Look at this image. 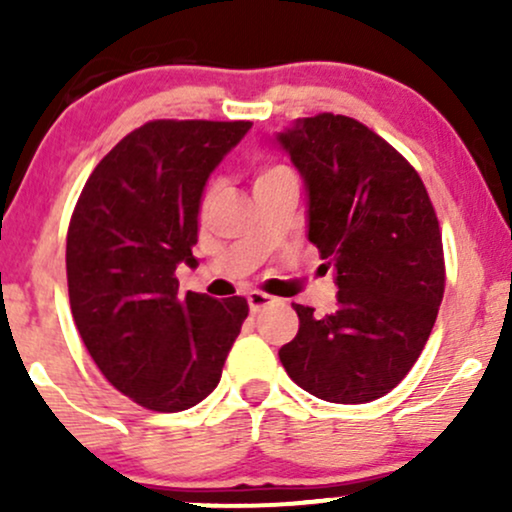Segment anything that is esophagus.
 Returning a JSON list of instances; mask_svg holds the SVG:
<instances>
[{"mask_svg":"<svg viewBox=\"0 0 512 512\" xmlns=\"http://www.w3.org/2000/svg\"><path fill=\"white\" fill-rule=\"evenodd\" d=\"M269 303H272V296H267V293H262V291H250L248 293L250 313H260V310L267 308Z\"/></svg>","mask_w":512,"mask_h":512,"instance_id":"obj_1","label":"esophagus"}]
</instances>
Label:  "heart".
Instances as JSON below:
<instances>
[{"label": "heart", "instance_id": "heart-1", "mask_svg": "<svg viewBox=\"0 0 512 512\" xmlns=\"http://www.w3.org/2000/svg\"><path fill=\"white\" fill-rule=\"evenodd\" d=\"M279 173H286V168H284V166H276V163H264V166L257 168L255 182H262V180H267V178H274V175H279Z\"/></svg>", "mask_w": 512, "mask_h": 512}]
</instances>
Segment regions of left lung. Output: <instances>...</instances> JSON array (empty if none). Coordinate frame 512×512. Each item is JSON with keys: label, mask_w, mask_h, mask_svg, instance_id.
<instances>
[{"label": "left lung", "mask_w": 512, "mask_h": 512, "mask_svg": "<svg viewBox=\"0 0 512 512\" xmlns=\"http://www.w3.org/2000/svg\"><path fill=\"white\" fill-rule=\"evenodd\" d=\"M276 144L301 173L308 240L339 289L327 315L293 305L301 327L279 358L310 395L373 402L402 383L438 317L445 262L436 211L407 158L354 117H301Z\"/></svg>", "instance_id": "1"}]
</instances>
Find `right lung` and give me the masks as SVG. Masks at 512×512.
<instances>
[{"instance_id":"obj_1","label":"right lung","mask_w":512,"mask_h":512,"mask_svg":"<svg viewBox=\"0 0 512 512\" xmlns=\"http://www.w3.org/2000/svg\"><path fill=\"white\" fill-rule=\"evenodd\" d=\"M250 127L146 122L98 163L76 202L67 231L76 330L108 383L146 409L202 402L248 317L240 296H182L175 269L195 262L204 185Z\"/></svg>"}]
</instances>
